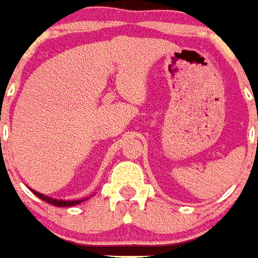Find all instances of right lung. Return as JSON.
I'll return each mask as SVG.
<instances>
[{"label":"right lung","instance_id":"right-lung-1","mask_svg":"<svg viewBox=\"0 0 258 258\" xmlns=\"http://www.w3.org/2000/svg\"><path fill=\"white\" fill-rule=\"evenodd\" d=\"M33 194L38 196L40 199L44 200V202H47L49 205L53 206H58V207H70V206H76L81 203V202H84V200L90 199V198H84V199H77V200H62V199H55V198H51V196H47V195H42L40 192H37L34 189H30Z\"/></svg>","mask_w":258,"mask_h":258}]
</instances>
